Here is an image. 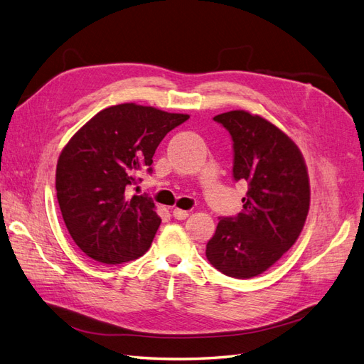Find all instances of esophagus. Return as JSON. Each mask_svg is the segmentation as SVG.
Listing matches in <instances>:
<instances>
[{"mask_svg": "<svg viewBox=\"0 0 364 364\" xmlns=\"http://www.w3.org/2000/svg\"><path fill=\"white\" fill-rule=\"evenodd\" d=\"M173 217H174L176 220H185L186 217H188V211H183V209L174 208V209H173Z\"/></svg>", "mask_w": 364, "mask_h": 364, "instance_id": "34e87169", "label": "esophagus"}]
</instances>
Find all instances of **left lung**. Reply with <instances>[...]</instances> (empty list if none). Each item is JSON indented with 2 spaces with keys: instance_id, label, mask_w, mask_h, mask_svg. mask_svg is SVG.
<instances>
[{
  "instance_id": "left-lung-1",
  "label": "left lung",
  "mask_w": 364,
  "mask_h": 364,
  "mask_svg": "<svg viewBox=\"0 0 364 364\" xmlns=\"http://www.w3.org/2000/svg\"><path fill=\"white\" fill-rule=\"evenodd\" d=\"M234 142V179L247 183L243 211L222 217L206 258L226 277L249 279L272 267L301 235L310 181L301 150L266 118L246 111L214 117Z\"/></svg>"
}]
</instances>
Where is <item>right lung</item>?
Here are the masks:
<instances>
[{"mask_svg": "<svg viewBox=\"0 0 364 364\" xmlns=\"http://www.w3.org/2000/svg\"><path fill=\"white\" fill-rule=\"evenodd\" d=\"M190 118L151 106L106 107L77 130L56 168L58 202L74 243L105 264L136 259L149 250L161 218L147 196L129 197L139 170L170 130Z\"/></svg>", "mask_w": 364, "mask_h": 364, "instance_id": "obj_1", "label": "right lung"}]
</instances>
